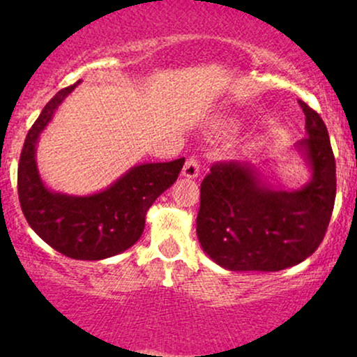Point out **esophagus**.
<instances>
[{
	"mask_svg": "<svg viewBox=\"0 0 357 357\" xmlns=\"http://www.w3.org/2000/svg\"><path fill=\"white\" fill-rule=\"evenodd\" d=\"M199 174V161L195 158V155H191V158L186 159V162H184L183 166V176L184 178H198Z\"/></svg>",
	"mask_w": 357,
	"mask_h": 357,
	"instance_id": "34e87169",
	"label": "esophagus"
}]
</instances>
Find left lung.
<instances>
[{
	"label": "left lung",
	"instance_id": "obj_1",
	"mask_svg": "<svg viewBox=\"0 0 357 357\" xmlns=\"http://www.w3.org/2000/svg\"><path fill=\"white\" fill-rule=\"evenodd\" d=\"M307 137L297 144L312 169L302 190H273L253 166L215 162L199 190L196 233L213 261L235 272H278L304 261L326 236L335 199V159L324 121L305 102Z\"/></svg>",
	"mask_w": 357,
	"mask_h": 357
}]
</instances>
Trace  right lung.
<instances>
[{
  "label": "right lung",
  "instance_id": "1",
  "mask_svg": "<svg viewBox=\"0 0 357 357\" xmlns=\"http://www.w3.org/2000/svg\"><path fill=\"white\" fill-rule=\"evenodd\" d=\"M77 84L56 92L28 130L18 165V198L28 225L52 248L75 260H104L141 238L147 210L178 179L184 158L130 167L107 190L90 196L48 190L36 167V142Z\"/></svg>",
  "mask_w": 357,
  "mask_h": 357
}]
</instances>
